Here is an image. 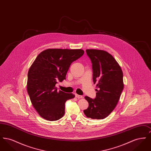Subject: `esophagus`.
Masks as SVG:
<instances>
[{
	"instance_id": "34e87169",
	"label": "esophagus",
	"mask_w": 151,
	"mask_h": 151,
	"mask_svg": "<svg viewBox=\"0 0 151 151\" xmlns=\"http://www.w3.org/2000/svg\"><path fill=\"white\" fill-rule=\"evenodd\" d=\"M75 97H76V98H78V99H82L83 97L82 96H80V95H79V94H75Z\"/></svg>"
}]
</instances>
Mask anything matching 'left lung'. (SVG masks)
<instances>
[{
  "instance_id": "8db88e82",
  "label": "left lung",
  "mask_w": 151,
  "mask_h": 151,
  "mask_svg": "<svg viewBox=\"0 0 151 151\" xmlns=\"http://www.w3.org/2000/svg\"><path fill=\"white\" fill-rule=\"evenodd\" d=\"M86 52L92 63L93 80L97 89L94 99L85 97L89 106L84 113L88 118L102 119L113 111L120 99L124 87L123 72L107 51L87 49Z\"/></svg>"
}]
</instances>
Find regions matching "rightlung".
I'll list each match as a JSON object with an SVG mask.
<instances>
[{
  "instance_id": "obj_1",
  "label": "right lung",
  "mask_w": 151,
  "mask_h": 151,
  "mask_svg": "<svg viewBox=\"0 0 151 151\" xmlns=\"http://www.w3.org/2000/svg\"><path fill=\"white\" fill-rule=\"evenodd\" d=\"M84 53L81 49H48L40 52L31 65L27 91L33 107L43 119L57 121L65 114V101L75 95L58 92L55 84L65 79L71 64Z\"/></svg>"
}]
</instances>
